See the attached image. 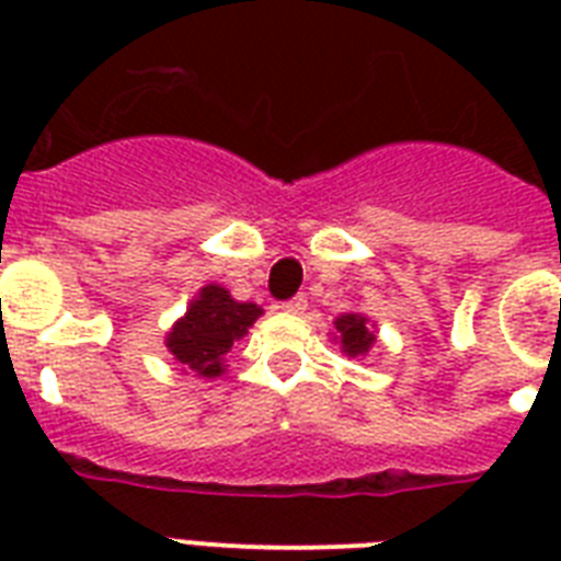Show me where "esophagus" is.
Wrapping results in <instances>:
<instances>
[{"instance_id":"esophagus-1","label":"esophagus","mask_w":561,"mask_h":561,"mask_svg":"<svg viewBox=\"0 0 561 561\" xmlns=\"http://www.w3.org/2000/svg\"><path fill=\"white\" fill-rule=\"evenodd\" d=\"M308 308V299L299 294V297L288 299V302H282V311H288V314H302Z\"/></svg>"}]
</instances>
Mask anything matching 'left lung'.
Masks as SVG:
<instances>
[{"label":"left lung","instance_id":"obj_1","mask_svg":"<svg viewBox=\"0 0 561 561\" xmlns=\"http://www.w3.org/2000/svg\"><path fill=\"white\" fill-rule=\"evenodd\" d=\"M334 343H341L343 355L350 358H367L378 337H375V323L367 314L350 311L334 320Z\"/></svg>","mask_w":561,"mask_h":561}]
</instances>
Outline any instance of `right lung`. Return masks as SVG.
Segmentation results:
<instances>
[{"instance_id":"obj_1","label":"right lung","mask_w":561,"mask_h":561,"mask_svg":"<svg viewBox=\"0 0 561 561\" xmlns=\"http://www.w3.org/2000/svg\"><path fill=\"white\" fill-rule=\"evenodd\" d=\"M264 311L255 302H238L224 285H203L188 302L186 314L165 334V350L180 373L218 378L227 373V352Z\"/></svg>"}]
</instances>
